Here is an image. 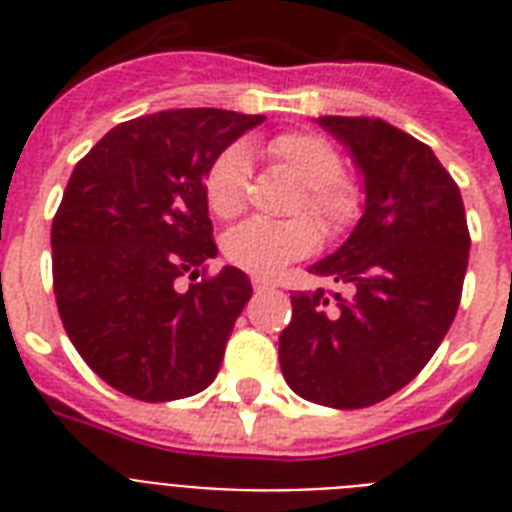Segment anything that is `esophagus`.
<instances>
[{"mask_svg":"<svg viewBox=\"0 0 512 512\" xmlns=\"http://www.w3.org/2000/svg\"><path fill=\"white\" fill-rule=\"evenodd\" d=\"M252 287L257 289V292H263V289H268V287H273L271 281H265V279H260V276H252Z\"/></svg>","mask_w":512,"mask_h":512,"instance_id":"1","label":"esophagus"}]
</instances>
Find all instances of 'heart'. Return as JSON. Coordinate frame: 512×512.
Returning a JSON list of instances; mask_svg holds the SVG:
<instances>
[{
	"label": "heart",
	"mask_w": 512,
	"mask_h": 512,
	"mask_svg": "<svg viewBox=\"0 0 512 512\" xmlns=\"http://www.w3.org/2000/svg\"><path fill=\"white\" fill-rule=\"evenodd\" d=\"M265 156L300 183L292 212L311 215L324 233L348 231L361 215V191L348 175L345 162L327 138L316 132H281L268 140ZM252 191V162L244 146H228L215 156L204 175V199L220 220H233L247 209ZM321 233L308 217L287 223L247 220L223 239V252L233 265L255 276H276L300 257L316 252Z\"/></svg>",
	"instance_id": "1"
}]
</instances>
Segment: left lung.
<instances>
[{
    "label": "left lung",
    "instance_id": "1",
    "mask_svg": "<svg viewBox=\"0 0 512 512\" xmlns=\"http://www.w3.org/2000/svg\"><path fill=\"white\" fill-rule=\"evenodd\" d=\"M364 175L366 209L311 273L353 295L295 292L279 337L281 374L297 396L361 409L417 377L452 327L468 271L462 196L430 146L372 116H319Z\"/></svg>",
    "mask_w": 512,
    "mask_h": 512
}]
</instances>
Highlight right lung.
I'll return each mask as SVG.
<instances>
[{"mask_svg":"<svg viewBox=\"0 0 512 512\" xmlns=\"http://www.w3.org/2000/svg\"><path fill=\"white\" fill-rule=\"evenodd\" d=\"M263 119L223 108L138 116L68 177L52 217L55 303L79 356L124 396L175 401L217 377L252 284L233 265L207 276L217 244L204 175ZM180 275L194 281L185 293Z\"/></svg>","mask_w":512,"mask_h":512,"instance_id":"obj_1","label":"right lung"}]
</instances>
